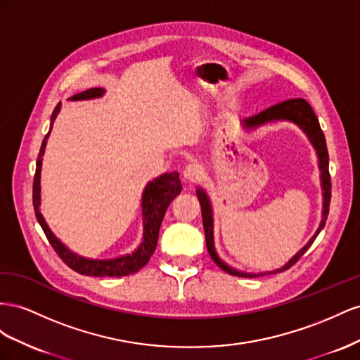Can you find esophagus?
<instances>
[{"label": "esophagus", "mask_w": 360, "mask_h": 360, "mask_svg": "<svg viewBox=\"0 0 360 360\" xmlns=\"http://www.w3.org/2000/svg\"><path fill=\"white\" fill-rule=\"evenodd\" d=\"M182 174H184V179L187 182H196L202 178V169L196 166V164H190V166L184 169Z\"/></svg>", "instance_id": "obj_1"}]
</instances>
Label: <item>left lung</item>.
I'll list each match as a JSON object with an SVG mask.
<instances>
[{"mask_svg": "<svg viewBox=\"0 0 360 360\" xmlns=\"http://www.w3.org/2000/svg\"><path fill=\"white\" fill-rule=\"evenodd\" d=\"M291 120L297 125L302 127V129L306 132L307 137L311 139L314 148L316 149V155H318V161H320V170H321V181H323V190H324V207H323V220L320 228H318L316 233L311 238V241L307 243L304 248L297 253L294 258L283 265L281 270H276L271 273H282L285 270H288L290 266H292L297 261H299L302 256L304 255V252L311 248V244L315 241L316 235L321 232V229L324 228L326 220H327V215H328V207H330V198H332V182H330V173H328V152H327V146H326V139L323 131L320 128V123H318V119L315 116L314 110L311 108V105L307 104V102L302 98H297V99H288V101H283L281 104H276L270 108H266L264 111H261L259 115H255L252 117H248L244 120V127L248 128H256L259 125H264L266 122H271V120ZM198 194V199L200 202V207H202V221H203V229H205V240H207V248L208 252L211 255L212 261L217 264L220 269L226 273H229L232 276H238V277H256L253 274H245V273H240L237 270L231 269V266L226 265L214 250V238H212V211H211V203L210 199L207 196V193H205L202 188H198L196 191ZM269 273V274H271ZM264 276V274H261Z\"/></svg>", "mask_w": 360, "mask_h": 360, "instance_id": "8db88e82", "label": "left lung"}]
</instances>
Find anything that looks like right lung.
<instances>
[{
    "instance_id": "add662e5",
    "label": "right lung",
    "mask_w": 360,
    "mask_h": 360,
    "mask_svg": "<svg viewBox=\"0 0 360 360\" xmlns=\"http://www.w3.org/2000/svg\"><path fill=\"white\" fill-rule=\"evenodd\" d=\"M104 94V90L99 87H94L81 91L72 96V101H81V99H91L98 98ZM61 104L56 107L53 111V116L51 120H54L58 115ZM49 132L45 136L42 141V148L37 155L36 161V173H34V181H33V207L36 212V219L39 224L42 226V229L46 235L49 244L53 245L56 253L60 256V259L63 261L69 269L79 274L86 276H95V277H120V276H128L132 273H137L141 270L143 266L148 264L150 256L153 255L157 249L158 243V233H160V226L164 219V214L169 208L170 202L178 196L182 190L181 179L178 173H166L161 174L160 178L148 184V187L143 193V200H141V208H143V243L140 248L128 256H122V258L116 259H107V261H96V259H87L83 256H78L72 253L68 248L61 244L56 235L51 232L48 224L45 223L42 214H40L39 205H40V166H42V155L45 152L46 140H48Z\"/></svg>"
}]
</instances>
